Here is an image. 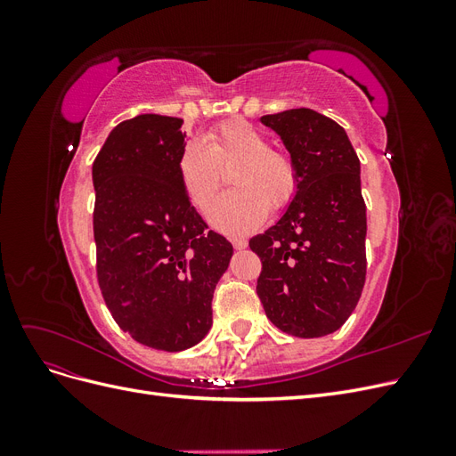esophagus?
Segmentation results:
<instances>
[{
  "mask_svg": "<svg viewBox=\"0 0 456 456\" xmlns=\"http://www.w3.org/2000/svg\"><path fill=\"white\" fill-rule=\"evenodd\" d=\"M232 245L233 247H236V249H245V247H247V241L245 240H232Z\"/></svg>",
  "mask_w": 456,
  "mask_h": 456,
  "instance_id": "34e87169",
  "label": "esophagus"
}]
</instances>
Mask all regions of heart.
<instances>
[{"label":"heart","instance_id":"heart-1","mask_svg":"<svg viewBox=\"0 0 456 456\" xmlns=\"http://www.w3.org/2000/svg\"><path fill=\"white\" fill-rule=\"evenodd\" d=\"M232 173L230 194L220 198L211 209V223L228 236L255 230L268 211H278L293 200L297 171L293 161L272 150L268 136L243 119L220 123L201 141L188 142L176 161L181 184L198 211L207 213L216 198L223 171Z\"/></svg>","mask_w":456,"mask_h":456}]
</instances>
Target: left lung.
<instances>
[{
    "instance_id": "8db88e82",
    "label": "left lung",
    "mask_w": 456,
    "mask_h": 456,
    "mask_svg": "<svg viewBox=\"0 0 456 456\" xmlns=\"http://www.w3.org/2000/svg\"><path fill=\"white\" fill-rule=\"evenodd\" d=\"M260 121L291 154L297 191L278 223L249 241L262 260L256 293L283 333L325 337L348 320L365 285L360 159L346 131L310 108Z\"/></svg>"
}]
</instances>
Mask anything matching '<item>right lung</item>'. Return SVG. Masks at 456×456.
<instances>
[{"label":"right lung","instance_id":"obj_1","mask_svg":"<svg viewBox=\"0 0 456 456\" xmlns=\"http://www.w3.org/2000/svg\"><path fill=\"white\" fill-rule=\"evenodd\" d=\"M183 119L121 121L93 163L96 275L108 310L144 346L181 352L213 325L215 287L233 247L207 230L181 184Z\"/></svg>","mask_w":456,"mask_h":456}]
</instances>
